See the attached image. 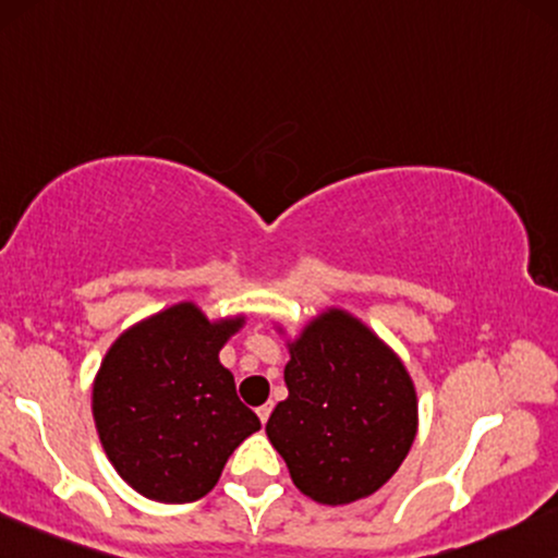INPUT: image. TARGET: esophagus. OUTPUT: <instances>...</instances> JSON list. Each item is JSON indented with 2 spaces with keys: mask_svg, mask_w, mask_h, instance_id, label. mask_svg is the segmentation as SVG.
I'll return each instance as SVG.
<instances>
[{
  "mask_svg": "<svg viewBox=\"0 0 558 558\" xmlns=\"http://www.w3.org/2000/svg\"><path fill=\"white\" fill-rule=\"evenodd\" d=\"M270 413H272V402H265V405L257 408V415H259L262 424H267V418H270Z\"/></svg>",
  "mask_w": 558,
  "mask_h": 558,
  "instance_id": "esophagus-1",
  "label": "esophagus"
}]
</instances>
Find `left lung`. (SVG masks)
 Returning a JSON list of instances; mask_svg holds the SVG:
<instances>
[{
	"mask_svg": "<svg viewBox=\"0 0 558 558\" xmlns=\"http://www.w3.org/2000/svg\"><path fill=\"white\" fill-rule=\"evenodd\" d=\"M288 398L265 432L301 494L351 505L379 492L418 428L411 374L361 319L327 308L288 343Z\"/></svg>",
	"mask_w": 558,
	"mask_h": 558,
	"instance_id": "obj_1",
	"label": "left lung"
}]
</instances>
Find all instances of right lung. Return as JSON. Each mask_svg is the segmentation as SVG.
<instances>
[{
	"instance_id": "add662e5",
	"label": "right lung",
	"mask_w": 558,
	"mask_h": 558,
	"mask_svg": "<svg viewBox=\"0 0 558 558\" xmlns=\"http://www.w3.org/2000/svg\"><path fill=\"white\" fill-rule=\"evenodd\" d=\"M244 317L210 322L192 301L117 338L93 381V418L117 473L163 505L203 499L257 413L239 400L218 353Z\"/></svg>"
}]
</instances>
